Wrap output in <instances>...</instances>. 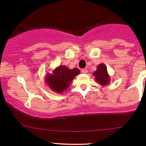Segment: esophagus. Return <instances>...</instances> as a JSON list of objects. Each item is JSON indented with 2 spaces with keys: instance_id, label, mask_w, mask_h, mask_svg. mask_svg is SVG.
Returning <instances> with one entry per match:
<instances>
[{
  "instance_id": "34e87169",
  "label": "esophagus",
  "mask_w": 146,
  "mask_h": 146,
  "mask_svg": "<svg viewBox=\"0 0 146 146\" xmlns=\"http://www.w3.org/2000/svg\"><path fill=\"white\" fill-rule=\"evenodd\" d=\"M81 71H82V73H88V70H87L86 68H82V70H81Z\"/></svg>"
}]
</instances>
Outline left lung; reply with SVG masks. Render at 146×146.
<instances>
[{
    "instance_id": "obj_1",
    "label": "left lung",
    "mask_w": 146,
    "mask_h": 146,
    "mask_svg": "<svg viewBox=\"0 0 146 146\" xmlns=\"http://www.w3.org/2000/svg\"><path fill=\"white\" fill-rule=\"evenodd\" d=\"M95 76V80L98 82L100 83L101 85L104 86L110 82V76L107 74V68L104 64H100L98 66V70L93 73Z\"/></svg>"
}]
</instances>
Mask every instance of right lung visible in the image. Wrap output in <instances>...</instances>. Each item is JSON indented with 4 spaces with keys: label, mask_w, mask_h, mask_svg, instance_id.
Segmentation results:
<instances>
[{
    "label": "right lung",
    "mask_w": 146,
    "mask_h": 146,
    "mask_svg": "<svg viewBox=\"0 0 146 146\" xmlns=\"http://www.w3.org/2000/svg\"><path fill=\"white\" fill-rule=\"evenodd\" d=\"M79 73L80 70L76 68L69 69L66 66H60L54 70L53 74L47 75L46 81L53 91L61 93L68 88L70 82Z\"/></svg>",
    "instance_id": "1"
}]
</instances>
